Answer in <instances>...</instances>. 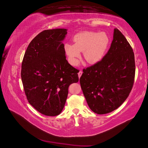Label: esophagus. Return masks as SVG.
<instances>
[{"mask_svg": "<svg viewBox=\"0 0 148 148\" xmlns=\"http://www.w3.org/2000/svg\"><path fill=\"white\" fill-rule=\"evenodd\" d=\"M82 74V72L81 71H80L79 72V73H78V76H79V78H80V77H81Z\"/></svg>", "mask_w": 148, "mask_h": 148, "instance_id": "1", "label": "esophagus"}]
</instances>
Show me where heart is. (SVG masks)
<instances>
[{"label":"heart","mask_w":148,"mask_h":148,"mask_svg":"<svg viewBox=\"0 0 148 148\" xmlns=\"http://www.w3.org/2000/svg\"><path fill=\"white\" fill-rule=\"evenodd\" d=\"M74 44H65V50L71 64L78 62L80 52H83L85 60L95 64L103 57L109 43V38L105 33L84 32L77 33L73 38Z\"/></svg>","instance_id":"obj_1"}]
</instances>
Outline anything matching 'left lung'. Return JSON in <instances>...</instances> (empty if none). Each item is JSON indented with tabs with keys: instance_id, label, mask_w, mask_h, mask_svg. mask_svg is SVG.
Segmentation results:
<instances>
[{
	"instance_id": "8db88e82",
	"label": "left lung",
	"mask_w": 148,
	"mask_h": 148,
	"mask_svg": "<svg viewBox=\"0 0 148 148\" xmlns=\"http://www.w3.org/2000/svg\"><path fill=\"white\" fill-rule=\"evenodd\" d=\"M133 50L115 28L110 48L101 60L83 69L81 87L87 103L97 114L118 108L129 97L135 77Z\"/></svg>"
}]
</instances>
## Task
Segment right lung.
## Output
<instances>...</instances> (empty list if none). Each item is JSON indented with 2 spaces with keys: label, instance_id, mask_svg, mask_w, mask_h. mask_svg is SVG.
Wrapping results in <instances>:
<instances>
[{
  "label": "right lung",
  "instance_id": "add662e5",
  "mask_svg": "<svg viewBox=\"0 0 148 148\" xmlns=\"http://www.w3.org/2000/svg\"><path fill=\"white\" fill-rule=\"evenodd\" d=\"M67 29L44 30L29 44L21 66V79L28 102L38 112L56 116L62 111L69 85L79 71L68 63L63 40Z\"/></svg>",
  "mask_w": 148,
  "mask_h": 148
}]
</instances>
